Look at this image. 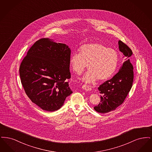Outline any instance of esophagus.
Instances as JSON below:
<instances>
[{
	"mask_svg": "<svg viewBox=\"0 0 152 152\" xmlns=\"http://www.w3.org/2000/svg\"><path fill=\"white\" fill-rule=\"evenodd\" d=\"M82 88H83V89L86 90V91H91V90L92 89V88H91V87H89V86H86V85H83V86H82Z\"/></svg>",
	"mask_w": 152,
	"mask_h": 152,
	"instance_id": "obj_1",
	"label": "esophagus"
}]
</instances>
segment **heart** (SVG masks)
Listing matches in <instances>:
<instances>
[{"mask_svg":"<svg viewBox=\"0 0 152 152\" xmlns=\"http://www.w3.org/2000/svg\"><path fill=\"white\" fill-rule=\"evenodd\" d=\"M79 52L71 55L69 63L73 71L79 75L88 65L89 70L83 77L86 83H94L98 79H108L115 72L118 56L115 50L100 43H91L81 45Z\"/></svg>","mask_w":152,"mask_h":152,"instance_id":"1","label":"heart"}]
</instances>
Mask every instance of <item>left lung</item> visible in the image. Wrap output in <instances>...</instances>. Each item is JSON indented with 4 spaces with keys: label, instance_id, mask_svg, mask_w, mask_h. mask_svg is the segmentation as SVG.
<instances>
[{
    "label": "left lung",
    "instance_id": "1",
    "mask_svg": "<svg viewBox=\"0 0 152 152\" xmlns=\"http://www.w3.org/2000/svg\"><path fill=\"white\" fill-rule=\"evenodd\" d=\"M118 47L120 51L123 52L125 61L118 73L98 88L101 94V101L94 109L99 113H105L115 110L123 104L132 87L134 73L130 59L133 52L121 40L118 41Z\"/></svg>",
    "mask_w": 152,
    "mask_h": 152
}]
</instances>
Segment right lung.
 <instances>
[{"label": "right lung", "mask_w": 152, "mask_h": 152, "mask_svg": "<svg viewBox=\"0 0 152 152\" xmlns=\"http://www.w3.org/2000/svg\"><path fill=\"white\" fill-rule=\"evenodd\" d=\"M70 56L71 50L65 44L43 38L33 44L22 60V86L29 99L43 110H57L72 93L66 81L71 78Z\"/></svg>", "instance_id": "add662e5"}]
</instances>
